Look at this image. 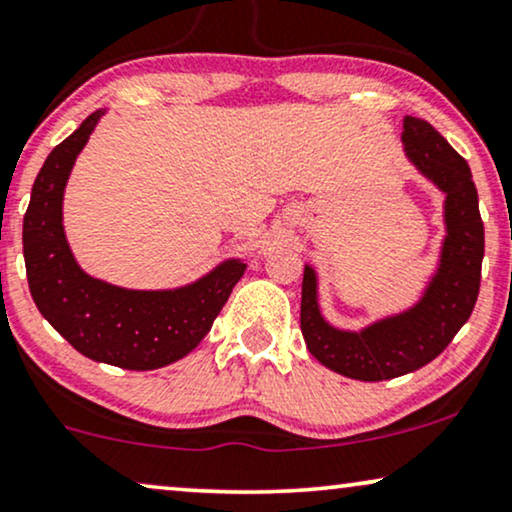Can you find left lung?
Masks as SVG:
<instances>
[{
    "instance_id": "left-lung-1",
    "label": "left lung",
    "mask_w": 512,
    "mask_h": 512,
    "mask_svg": "<svg viewBox=\"0 0 512 512\" xmlns=\"http://www.w3.org/2000/svg\"><path fill=\"white\" fill-rule=\"evenodd\" d=\"M401 144L409 163L444 193L446 236L423 293L404 312L359 331L333 326L321 312L319 276L304 264L300 328L316 361L345 378L378 383L418 371L444 352L470 319L480 293L484 224L470 167L430 122L404 118Z\"/></svg>"
}]
</instances>
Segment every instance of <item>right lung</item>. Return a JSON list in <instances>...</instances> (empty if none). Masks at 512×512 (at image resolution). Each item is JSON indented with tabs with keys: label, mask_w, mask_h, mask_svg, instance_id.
Returning a JSON list of instances; mask_svg holds the SVG:
<instances>
[{
	"label": "right lung",
	"mask_w": 512,
	"mask_h": 512,
	"mask_svg": "<svg viewBox=\"0 0 512 512\" xmlns=\"http://www.w3.org/2000/svg\"><path fill=\"white\" fill-rule=\"evenodd\" d=\"M96 111L47 155L23 217V257L40 314L84 357L129 371L174 364L198 347L241 281V257L219 262L193 283L165 290L113 286L77 264L63 229V193Z\"/></svg>",
	"instance_id": "obj_1"
}]
</instances>
